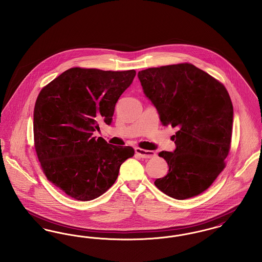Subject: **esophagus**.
I'll list each match as a JSON object with an SVG mask.
<instances>
[{"mask_svg":"<svg viewBox=\"0 0 262 262\" xmlns=\"http://www.w3.org/2000/svg\"><path fill=\"white\" fill-rule=\"evenodd\" d=\"M136 153L137 155H139L141 158H144V159H149V158H152L156 155L154 151L141 149V148H136Z\"/></svg>","mask_w":262,"mask_h":262,"instance_id":"esophagus-1","label":"esophagus"}]
</instances>
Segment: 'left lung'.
<instances>
[{"instance_id": "obj_1", "label": "left lung", "mask_w": 262, "mask_h": 262, "mask_svg": "<svg viewBox=\"0 0 262 262\" xmlns=\"http://www.w3.org/2000/svg\"><path fill=\"white\" fill-rule=\"evenodd\" d=\"M137 76L162 125L178 128L176 149L159 153L169 172L155 186L176 200L200 194L223 171L230 150L234 110L228 91L187 62L150 68Z\"/></svg>"}]
</instances>
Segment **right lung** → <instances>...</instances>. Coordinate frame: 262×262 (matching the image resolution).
Masks as SVG:
<instances>
[{"label":"right lung","instance_id":"add662e5","mask_svg":"<svg viewBox=\"0 0 262 262\" xmlns=\"http://www.w3.org/2000/svg\"><path fill=\"white\" fill-rule=\"evenodd\" d=\"M136 74L73 68L40 91L33 114L35 150L47 179L69 196L88 201L102 195L135 155L130 146L92 135L99 121L111 125L116 103Z\"/></svg>","mask_w":262,"mask_h":262}]
</instances>
